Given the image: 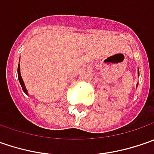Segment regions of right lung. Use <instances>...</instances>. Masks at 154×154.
I'll list each match as a JSON object with an SVG mask.
<instances>
[{
  "label": "right lung",
  "instance_id": "add662e5",
  "mask_svg": "<svg viewBox=\"0 0 154 154\" xmlns=\"http://www.w3.org/2000/svg\"><path fill=\"white\" fill-rule=\"evenodd\" d=\"M18 78H19V80H20V83L21 86H22V89H23V91L26 92L27 94V90L26 88V86H25V84H24V81L22 80V77H21V74H20V64H19V66H18Z\"/></svg>",
  "mask_w": 154,
  "mask_h": 154
}]
</instances>
